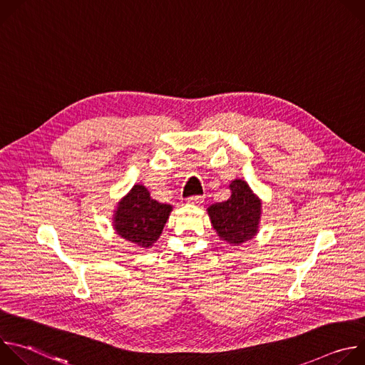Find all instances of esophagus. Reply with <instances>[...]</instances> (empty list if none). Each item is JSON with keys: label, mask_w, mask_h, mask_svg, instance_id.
<instances>
[{"label": "esophagus", "mask_w": 365, "mask_h": 365, "mask_svg": "<svg viewBox=\"0 0 365 365\" xmlns=\"http://www.w3.org/2000/svg\"><path fill=\"white\" fill-rule=\"evenodd\" d=\"M203 200H205L203 196H192L187 199V202L192 205H200V203H203Z\"/></svg>", "instance_id": "1"}]
</instances>
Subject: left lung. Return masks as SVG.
<instances>
[{
  "label": "left lung",
  "mask_w": 365,
  "mask_h": 365,
  "mask_svg": "<svg viewBox=\"0 0 365 365\" xmlns=\"http://www.w3.org/2000/svg\"><path fill=\"white\" fill-rule=\"evenodd\" d=\"M230 189V199L211 205L206 212L221 241L241 245L255 238L259 231L263 200L242 179H234Z\"/></svg>",
  "instance_id": "left-lung-1"
}]
</instances>
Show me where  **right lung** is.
<instances>
[{
    "instance_id": "right-lung-1",
    "label": "right lung",
    "mask_w": 365,
    "mask_h": 365,
    "mask_svg": "<svg viewBox=\"0 0 365 365\" xmlns=\"http://www.w3.org/2000/svg\"><path fill=\"white\" fill-rule=\"evenodd\" d=\"M173 206L150 196L144 185H134L120 199L113 214V227L125 241L150 248L162 235Z\"/></svg>"
}]
</instances>
